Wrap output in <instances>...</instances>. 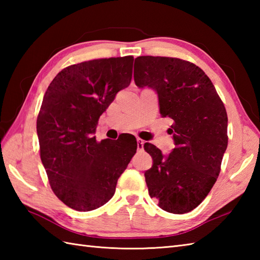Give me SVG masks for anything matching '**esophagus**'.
<instances>
[{"mask_svg": "<svg viewBox=\"0 0 260 260\" xmlns=\"http://www.w3.org/2000/svg\"><path fill=\"white\" fill-rule=\"evenodd\" d=\"M144 141H143L142 139H140V137H137V150L139 151H143V148H144Z\"/></svg>", "mask_w": 260, "mask_h": 260, "instance_id": "34e87169", "label": "esophagus"}]
</instances>
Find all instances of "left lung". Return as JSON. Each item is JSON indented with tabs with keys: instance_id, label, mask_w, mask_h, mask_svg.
<instances>
[{
	"instance_id": "left-lung-1",
	"label": "left lung",
	"mask_w": 260,
	"mask_h": 260,
	"mask_svg": "<svg viewBox=\"0 0 260 260\" xmlns=\"http://www.w3.org/2000/svg\"><path fill=\"white\" fill-rule=\"evenodd\" d=\"M136 86L158 93L162 117L173 119L174 150L163 156L150 143L144 150L153 158L145 172L151 198L171 213L192 211L217 181L228 145V116L209 77L198 66L171 57L135 59Z\"/></svg>"
}]
</instances>
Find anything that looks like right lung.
<instances>
[{
	"label": "right lung",
	"instance_id": "obj_1",
	"mask_svg": "<svg viewBox=\"0 0 260 260\" xmlns=\"http://www.w3.org/2000/svg\"><path fill=\"white\" fill-rule=\"evenodd\" d=\"M133 61L126 56L68 66L43 97L37 118L41 161L54 194L77 211L107 203L136 153L134 136L116 144L92 135L116 93L129 86Z\"/></svg>",
	"mask_w": 260,
	"mask_h": 260
}]
</instances>
